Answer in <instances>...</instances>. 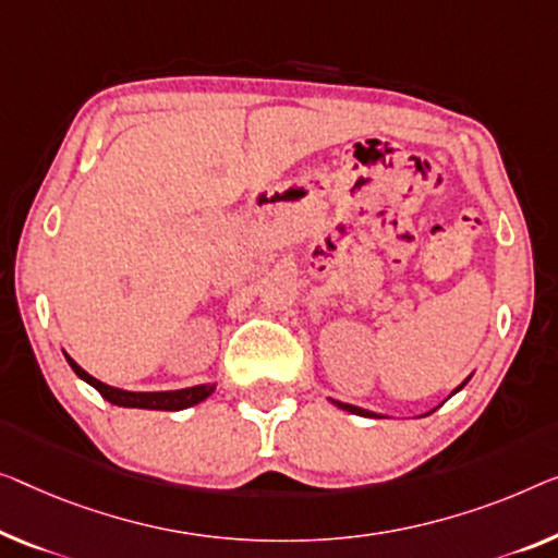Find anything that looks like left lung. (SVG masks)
<instances>
[{"label": "left lung", "instance_id": "left-lung-1", "mask_svg": "<svg viewBox=\"0 0 558 558\" xmlns=\"http://www.w3.org/2000/svg\"><path fill=\"white\" fill-rule=\"evenodd\" d=\"M465 384H469V378H465L463 384L453 390V393H459V390H461ZM330 401H332V398H330ZM332 403H336L338 409H343V411H348V413H355V415H378V413H373V411H365V409H359V405H351V403H340V401H332ZM434 411H436V409H434ZM434 411H430V413H434Z\"/></svg>", "mask_w": 558, "mask_h": 558}]
</instances>
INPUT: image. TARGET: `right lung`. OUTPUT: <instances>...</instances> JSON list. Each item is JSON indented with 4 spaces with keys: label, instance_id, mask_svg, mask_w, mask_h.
Listing matches in <instances>:
<instances>
[{
    "label": "right lung",
    "instance_id": "add662e5",
    "mask_svg": "<svg viewBox=\"0 0 558 558\" xmlns=\"http://www.w3.org/2000/svg\"><path fill=\"white\" fill-rule=\"evenodd\" d=\"M66 363L72 365V371L85 380V384L99 390V396L105 401H110L112 405H122V409H147V411H182L190 409V405L203 403L207 396L215 390V384H203V386H193V388H180V390H153V393H143V390H122L114 386H107L102 380H97L95 376H89L87 371H82L77 363H74L70 355L64 353Z\"/></svg>",
    "mask_w": 558,
    "mask_h": 558
}]
</instances>
